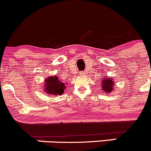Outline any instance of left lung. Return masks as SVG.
<instances>
[{
	"label": "left lung",
	"mask_w": 151,
	"mask_h": 151,
	"mask_svg": "<svg viewBox=\"0 0 151 151\" xmlns=\"http://www.w3.org/2000/svg\"><path fill=\"white\" fill-rule=\"evenodd\" d=\"M100 82L101 89L103 91L104 93L110 94L113 91V89H115V83L112 77H107V76L105 77H105H103V78H102Z\"/></svg>",
	"instance_id": "left-lung-1"
}]
</instances>
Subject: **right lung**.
<instances>
[{"instance_id":"1","label":"right lung","mask_w":151,"mask_h":151,"mask_svg":"<svg viewBox=\"0 0 151 151\" xmlns=\"http://www.w3.org/2000/svg\"><path fill=\"white\" fill-rule=\"evenodd\" d=\"M67 88L66 84L59 79L57 76H50L44 80V89L47 94L60 95L64 93V89Z\"/></svg>"}]
</instances>
